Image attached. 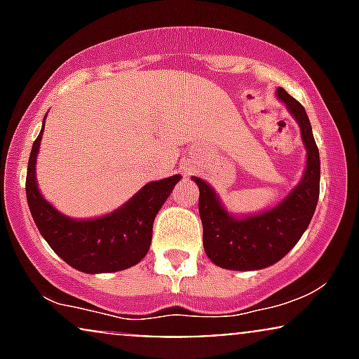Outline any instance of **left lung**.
Returning a JSON list of instances; mask_svg holds the SVG:
<instances>
[{
  "instance_id": "8db88e82",
  "label": "left lung",
  "mask_w": 359,
  "mask_h": 359,
  "mask_svg": "<svg viewBox=\"0 0 359 359\" xmlns=\"http://www.w3.org/2000/svg\"><path fill=\"white\" fill-rule=\"evenodd\" d=\"M277 100L287 106L297 121L307 151L302 179L285 199L263 212L234 216L222 205L211 185L199 177H192L199 185L204 251L221 269L250 271L275 265L297 245L314 216L319 199L320 160L311 121L304 106L285 89H277Z\"/></svg>"
}]
</instances>
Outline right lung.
<instances>
[{"label":"right lung","mask_w":359,"mask_h":359,"mask_svg":"<svg viewBox=\"0 0 359 359\" xmlns=\"http://www.w3.org/2000/svg\"><path fill=\"white\" fill-rule=\"evenodd\" d=\"M45 128L32 147L27 170V201L36 228L65 263L84 273H111L142 262L150 250L156 212L180 175L143 185L128 203L93 219H74L57 211L40 194L35 163Z\"/></svg>","instance_id":"add662e5"}]
</instances>
